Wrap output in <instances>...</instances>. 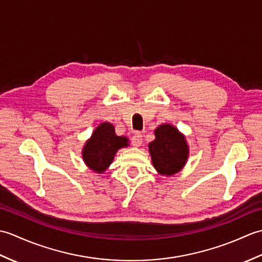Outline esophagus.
Returning a JSON list of instances; mask_svg holds the SVG:
<instances>
[{
    "label": "esophagus",
    "mask_w": 262,
    "mask_h": 262,
    "mask_svg": "<svg viewBox=\"0 0 262 262\" xmlns=\"http://www.w3.org/2000/svg\"><path fill=\"white\" fill-rule=\"evenodd\" d=\"M142 137L143 136H142L141 133H135V134L133 135V137H132V144H133V145L136 146V147L141 146L142 145V142H143V138Z\"/></svg>",
    "instance_id": "34e87169"
}]
</instances>
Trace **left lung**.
<instances>
[{
    "instance_id": "obj_1",
    "label": "left lung",
    "mask_w": 262,
    "mask_h": 262,
    "mask_svg": "<svg viewBox=\"0 0 262 262\" xmlns=\"http://www.w3.org/2000/svg\"><path fill=\"white\" fill-rule=\"evenodd\" d=\"M154 134L155 140L148 144L154 168L162 176L178 173L185 166L189 155L185 136L170 124L160 125Z\"/></svg>"
}]
</instances>
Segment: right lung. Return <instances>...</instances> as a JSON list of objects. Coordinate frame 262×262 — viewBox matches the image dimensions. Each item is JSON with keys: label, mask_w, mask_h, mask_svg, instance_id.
I'll return each instance as SVG.
<instances>
[{"label": "right lung", "mask_w": 262, "mask_h": 262, "mask_svg": "<svg viewBox=\"0 0 262 262\" xmlns=\"http://www.w3.org/2000/svg\"><path fill=\"white\" fill-rule=\"evenodd\" d=\"M128 145L127 137L117 136L110 122H102L83 146L82 158L91 170L102 173L113 162L117 151Z\"/></svg>", "instance_id": "1"}]
</instances>
